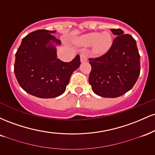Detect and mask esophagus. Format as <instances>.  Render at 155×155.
<instances>
[{
  "mask_svg": "<svg viewBox=\"0 0 155 155\" xmlns=\"http://www.w3.org/2000/svg\"><path fill=\"white\" fill-rule=\"evenodd\" d=\"M80 59H81V62H86L87 59V56L86 54H84V53L82 52L81 53V54H80Z\"/></svg>",
  "mask_w": 155,
  "mask_h": 155,
  "instance_id": "esophagus-1",
  "label": "esophagus"
}]
</instances>
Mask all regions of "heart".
I'll return each instance as SVG.
<instances>
[{
    "label": "heart",
    "mask_w": 155,
    "mask_h": 155,
    "mask_svg": "<svg viewBox=\"0 0 155 155\" xmlns=\"http://www.w3.org/2000/svg\"><path fill=\"white\" fill-rule=\"evenodd\" d=\"M80 44L84 46L93 45L94 52L97 54H102L110 49L112 44V38L108 32L102 33H90L81 37Z\"/></svg>",
    "instance_id": "b5f03b06"
}]
</instances>
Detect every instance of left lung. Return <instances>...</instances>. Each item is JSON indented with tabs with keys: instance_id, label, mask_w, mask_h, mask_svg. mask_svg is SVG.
Returning <instances> with one entry per match:
<instances>
[{
	"instance_id": "8db88e82",
	"label": "left lung",
	"mask_w": 155,
	"mask_h": 155,
	"mask_svg": "<svg viewBox=\"0 0 155 155\" xmlns=\"http://www.w3.org/2000/svg\"><path fill=\"white\" fill-rule=\"evenodd\" d=\"M117 37L101 57L89 58V82L96 95L117 97L133 88L140 74V54L136 40L121 29H111Z\"/></svg>"
}]
</instances>
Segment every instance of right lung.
I'll return each instance as SVG.
<instances>
[{
    "label": "right lung",
    "instance_id": "1",
    "mask_svg": "<svg viewBox=\"0 0 155 155\" xmlns=\"http://www.w3.org/2000/svg\"><path fill=\"white\" fill-rule=\"evenodd\" d=\"M54 31L38 30L27 35L15 54V71L19 86L41 98L56 97L65 91L73 72L79 67L80 57L65 63L57 58L55 47L60 41Z\"/></svg>",
    "mask_w": 155,
    "mask_h": 155
}]
</instances>
